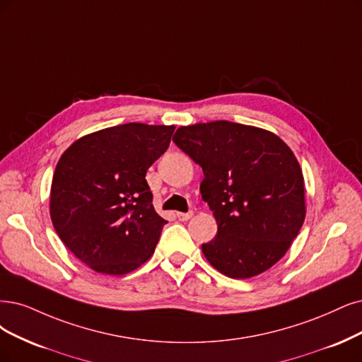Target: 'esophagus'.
Returning a JSON list of instances; mask_svg holds the SVG:
<instances>
[{"label":"esophagus","instance_id":"esophagus-1","mask_svg":"<svg viewBox=\"0 0 362 362\" xmlns=\"http://www.w3.org/2000/svg\"><path fill=\"white\" fill-rule=\"evenodd\" d=\"M192 215H194L192 211H186V213L179 211V213H177V219H179V221H188V219L192 218Z\"/></svg>","mask_w":362,"mask_h":362}]
</instances>
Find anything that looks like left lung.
<instances>
[{
    "label": "left lung",
    "instance_id": "1",
    "mask_svg": "<svg viewBox=\"0 0 362 362\" xmlns=\"http://www.w3.org/2000/svg\"><path fill=\"white\" fill-rule=\"evenodd\" d=\"M173 141L204 173L199 189L218 222L202 246L207 261L233 279L269 270L305 216L296 155L273 132L226 120L182 127Z\"/></svg>",
    "mask_w": 362,
    "mask_h": 362
}]
</instances>
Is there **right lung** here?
I'll use <instances>...</instances> for the list:
<instances>
[{"label":"right lung","instance_id":"add662e5","mask_svg":"<svg viewBox=\"0 0 362 362\" xmlns=\"http://www.w3.org/2000/svg\"><path fill=\"white\" fill-rule=\"evenodd\" d=\"M173 131L136 122L105 128L58 160L50 218L62 243L92 270L122 276L151 258L167 221L153 209L146 173Z\"/></svg>","mask_w":362,"mask_h":362}]
</instances>
